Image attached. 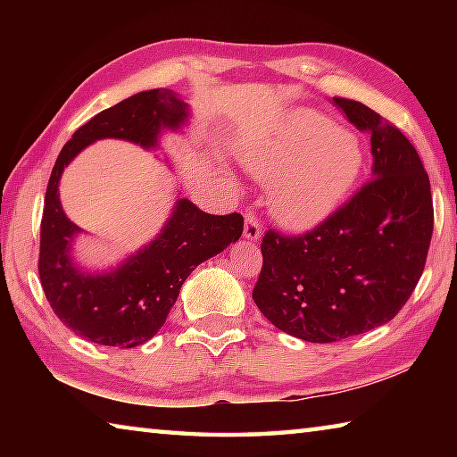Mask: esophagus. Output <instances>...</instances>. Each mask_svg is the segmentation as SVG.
I'll list each match as a JSON object with an SVG mask.
<instances>
[{"instance_id": "obj_1", "label": "esophagus", "mask_w": 457, "mask_h": 457, "mask_svg": "<svg viewBox=\"0 0 457 457\" xmlns=\"http://www.w3.org/2000/svg\"><path fill=\"white\" fill-rule=\"evenodd\" d=\"M244 237L250 239V242H260L262 237V226L256 218V213L247 212L245 221H244Z\"/></svg>"}]
</instances>
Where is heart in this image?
<instances>
[{
	"mask_svg": "<svg viewBox=\"0 0 457 457\" xmlns=\"http://www.w3.org/2000/svg\"><path fill=\"white\" fill-rule=\"evenodd\" d=\"M245 167L270 183V207L286 229L322 226L349 197L365 165L351 130L314 111H296L242 154Z\"/></svg>",
	"mask_w": 457,
	"mask_h": 457,
	"instance_id": "b5f03b06",
	"label": "heart"
}]
</instances>
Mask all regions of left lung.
I'll return each instance as SVG.
<instances>
[{
    "instance_id": "left-lung-1",
    "label": "left lung",
    "mask_w": 457,
    "mask_h": 457,
    "mask_svg": "<svg viewBox=\"0 0 457 457\" xmlns=\"http://www.w3.org/2000/svg\"><path fill=\"white\" fill-rule=\"evenodd\" d=\"M332 100L370 137L373 179L304 236L266 231L252 292L276 328L308 343H337L389 322L420 282L433 234L429 177L415 146L362 103Z\"/></svg>"
}]
</instances>
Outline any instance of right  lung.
Here are the masks:
<instances>
[{
  "label": "right lung",
  "instance_id": "right-lung-1",
  "mask_svg": "<svg viewBox=\"0 0 457 457\" xmlns=\"http://www.w3.org/2000/svg\"><path fill=\"white\" fill-rule=\"evenodd\" d=\"M187 120L189 104L177 92L145 90L98 112L58 154L44 199L37 272L52 311L90 343L120 349L146 343L165 324L193 270L242 236L239 213L212 215L183 197L175 201L161 234L117 268L84 272L74 264L72 242L82 229L62 212L58 185L64 167L98 138L154 149L163 130H179Z\"/></svg>",
  "mask_w": 457,
  "mask_h": 457
}]
</instances>
